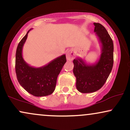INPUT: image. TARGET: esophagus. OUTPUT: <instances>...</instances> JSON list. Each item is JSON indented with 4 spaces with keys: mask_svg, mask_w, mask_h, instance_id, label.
Returning a JSON list of instances; mask_svg holds the SVG:
<instances>
[{
    "mask_svg": "<svg viewBox=\"0 0 130 130\" xmlns=\"http://www.w3.org/2000/svg\"><path fill=\"white\" fill-rule=\"evenodd\" d=\"M74 56V51L73 50H70L67 52L66 57L68 60H71L73 59Z\"/></svg>",
    "mask_w": 130,
    "mask_h": 130,
    "instance_id": "esophagus-1",
    "label": "esophagus"
}]
</instances>
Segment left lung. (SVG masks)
Returning a JSON list of instances; mask_svg holds the SVG:
<instances>
[{
	"label": "left lung",
	"instance_id": "left-lung-1",
	"mask_svg": "<svg viewBox=\"0 0 130 130\" xmlns=\"http://www.w3.org/2000/svg\"><path fill=\"white\" fill-rule=\"evenodd\" d=\"M94 32L101 44V54L95 63L87 64L81 58L74 59L73 73L76 86L81 93H92L99 90L106 81L114 63V44L108 31L100 23H93Z\"/></svg>",
	"mask_w": 130,
	"mask_h": 130
}]
</instances>
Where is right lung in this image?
<instances>
[{
  "label": "right lung",
  "mask_w": 130,
  "mask_h": 130,
  "mask_svg": "<svg viewBox=\"0 0 130 130\" xmlns=\"http://www.w3.org/2000/svg\"><path fill=\"white\" fill-rule=\"evenodd\" d=\"M28 31L18 45L16 53V77L21 86L31 95L44 96L55 90L57 76L67 62L65 54L54 59L44 66L35 68L30 66L22 57V47L27 38Z\"/></svg>",
  "instance_id": "obj_1"
}]
</instances>
